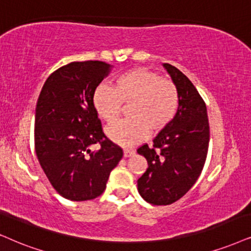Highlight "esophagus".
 <instances>
[{
  "label": "esophagus",
  "instance_id": "obj_1",
  "mask_svg": "<svg viewBox=\"0 0 251 251\" xmlns=\"http://www.w3.org/2000/svg\"><path fill=\"white\" fill-rule=\"evenodd\" d=\"M133 154H134V151H133V149H125V151H124V157H129L132 156Z\"/></svg>",
  "mask_w": 251,
  "mask_h": 251
}]
</instances>
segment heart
<instances>
[{
  "label": "heart",
  "mask_w": 251,
  "mask_h": 251,
  "mask_svg": "<svg viewBox=\"0 0 251 251\" xmlns=\"http://www.w3.org/2000/svg\"><path fill=\"white\" fill-rule=\"evenodd\" d=\"M97 115L109 125L122 113V105H128V119L106 129L115 144L129 147L144 140L148 132L157 133L167 127L177 115L179 93L169 78L147 68H132L117 76L112 88L100 85L94 93Z\"/></svg>",
  "instance_id": "b5f03b06"
}]
</instances>
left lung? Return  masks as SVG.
Segmentation results:
<instances>
[{
  "mask_svg": "<svg viewBox=\"0 0 251 251\" xmlns=\"http://www.w3.org/2000/svg\"><path fill=\"white\" fill-rule=\"evenodd\" d=\"M177 85L179 107L153 145L138 148L148 168L138 179L140 196L153 205H169L182 198L201 176L207 156L210 125L206 104L192 82L169 63H163Z\"/></svg>",
  "mask_w": 251,
  "mask_h": 251,
  "instance_id": "obj_1",
  "label": "left lung"
}]
</instances>
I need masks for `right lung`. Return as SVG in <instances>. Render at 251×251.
<instances>
[{
    "label": "right lung",
    "mask_w": 251,
    "mask_h": 251,
    "mask_svg": "<svg viewBox=\"0 0 251 251\" xmlns=\"http://www.w3.org/2000/svg\"><path fill=\"white\" fill-rule=\"evenodd\" d=\"M111 71L103 61L71 62L41 89L34 118V148L44 173L63 198L84 201L100 196L123 149L104 134L94 107L98 84ZM98 143L100 151L90 147Z\"/></svg>",
    "instance_id": "right-lung-1"
}]
</instances>
